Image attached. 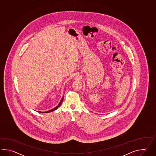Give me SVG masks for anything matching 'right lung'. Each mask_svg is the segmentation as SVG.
<instances>
[{"instance_id": "obj_1", "label": "right lung", "mask_w": 156, "mask_h": 156, "mask_svg": "<svg viewBox=\"0 0 156 156\" xmlns=\"http://www.w3.org/2000/svg\"><path fill=\"white\" fill-rule=\"evenodd\" d=\"M63 98H62V99H61V102H59V103L58 104V105L57 106V107H55V108H53V109H51V110H49V111H48L47 112H40L39 111L38 112H39V113H49V112H53L54 111H55V110H56L57 109L60 105H61V104L62 103V102H63Z\"/></svg>"}]
</instances>
